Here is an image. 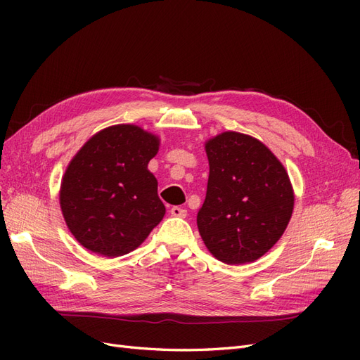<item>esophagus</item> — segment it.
I'll return each mask as SVG.
<instances>
[{"label":"esophagus","instance_id":"esophagus-1","mask_svg":"<svg viewBox=\"0 0 360 360\" xmlns=\"http://www.w3.org/2000/svg\"><path fill=\"white\" fill-rule=\"evenodd\" d=\"M169 212H171L172 216H176V217H186V214H188V212L184 210V209H181V207H179V205L171 207Z\"/></svg>","mask_w":360,"mask_h":360}]
</instances>
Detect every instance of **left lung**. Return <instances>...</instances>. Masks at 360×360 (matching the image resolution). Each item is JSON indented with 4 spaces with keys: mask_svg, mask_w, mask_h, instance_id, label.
<instances>
[{
    "mask_svg": "<svg viewBox=\"0 0 360 360\" xmlns=\"http://www.w3.org/2000/svg\"><path fill=\"white\" fill-rule=\"evenodd\" d=\"M210 174L198 231L210 254L246 264L279 240L291 219L294 191L288 172L259 139L226 130L205 141Z\"/></svg>",
    "mask_w": 360,
    "mask_h": 360,
    "instance_id": "8db88e82",
    "label": "left lung"
}]
</instances>
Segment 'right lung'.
Instances as JSON below:
<instances>
[{"label":"right lung","instance_id":"obj_1","mask_svg":"<svg viewBox=\"0 0 360 360\" xmlns=\"http://www.w3.org/2000/svg\"><path fill=\"white\" fill-rule=\"evenodd\" d=\"M160 139L135 124L93 135L73 156L60 188L66 225L85 249L108 258L135 250L165 216L148 162Z\"/></svg>","mask_w":360,"mask_h":360}]
</instances>
